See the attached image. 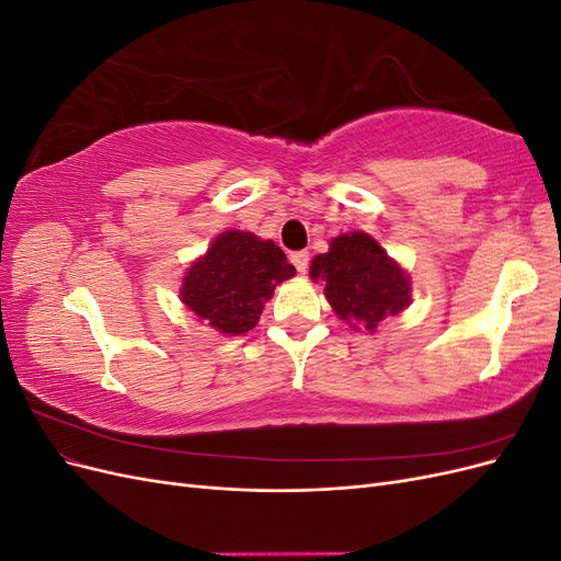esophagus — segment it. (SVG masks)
Here are the masks:
<instances>
[{
  "label": "esophagus",
  "mask_w": 561,
  "mask_h": 561,
  "mask_svg": "<svg viewBox=\"0 0 561 561\" xmlns=\"http://www.w3.org/2000/svg\"><path fill=\"white\" fill-rule=\"evenodd\" d=\"M290 262L295 264L297 271H307L309 268V252L307 250H299L290 254Z\"/></svg>",
  "instance_id": "obj_1"
}]
</instances>
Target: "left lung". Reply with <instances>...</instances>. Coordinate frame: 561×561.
<instances>
[{"label": "left lung", "mask_w": 561, "mask_h": 561, "mask_svg": "<svg viewBox=\"0 0 561 561\" xmlns=\"http://www.w3.org/2000/svg\"><path fill=\"white\" fill-rule=\"evenodd\" d=\"M309 276L325 283V299L348 328L375 334L379 322L412 304V278L365 231L339 233L311 260Z\"/></svg>", "instance_id": "8db88e82"}]
</instances>
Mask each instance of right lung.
<instances>
[{"mask_svg":"<svg viewBox=\"0 0 561 561\" xmlns=\"http://www.w3.org/2000/svg\"><path fill=\"white\" fill-rule=\"evenodd\" d=\"M295 276L285 252L250 231L217 233L182 278L180 301L201 325L219 334H245L260 322L274 290Z\"/></svg>","mask_w":561,"mask_h":561,"instance_id":"right-lung-1","label":"right lung"}]
</instances>
